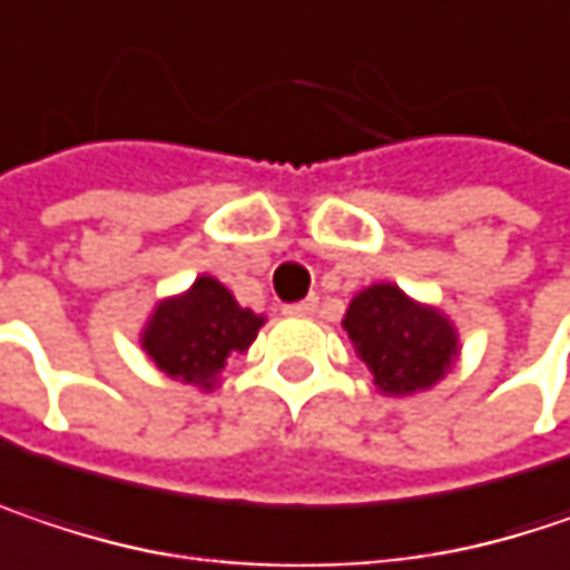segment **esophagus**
<instances>
[{
    "instance_id": "obj_1",
    "label": "esophagus",
    "mask_w": 570,
    "mask_h": 570,
    "mask_svg": "<svg viewBox=\"0 0 570 570\" xmlns=\"http://www.w3.org/2000/svg\"><path fill=\"white\" fill-rule=\"evenodd\" d=\"M316 306H320V299H316V296H309V299H299V303H286L284 313L286 316H313V313H316Z\"/></svg>"
}]
</instances>
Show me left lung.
Segmentation results:
<instances>
[{"label":"left lung","instance_id":"8db88e82","mask_svg":"<svg viewBox=\"0 0 570 570\" xmlns=\"http://www.w3.org/2000/svg\"><path fill=\"white\" fill-rule=\"evenodd\" d=\"M342 330L389 394L431 389L456 355V336L438 309L411 303L397 286L375 284L362 289Z\"/></svg>","mask_w":570,"mask_h":570}]
</instances>
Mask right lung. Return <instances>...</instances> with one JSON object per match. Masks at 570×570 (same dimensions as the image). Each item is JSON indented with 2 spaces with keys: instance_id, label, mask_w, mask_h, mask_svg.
<instances>
[{
  "instance_id": "right-lung-1",
  "label": "right lung",
  "mask_w": 570,
  "mask_h": 570,
  "mask_svg": "<svg viewBox=\"0 0 570 570\" xmlns=\"http://www.w3.org/2000/svg\"><path fill=\"white\" fill-rule=\"evenodd\" d=\"M261 323L264 320L240 309L218 281L198 277L185 296L166 299L153 313L142 348L166 375L212 389L225 358L232 352H247Z\"/></svg>"
}]
</instances>
